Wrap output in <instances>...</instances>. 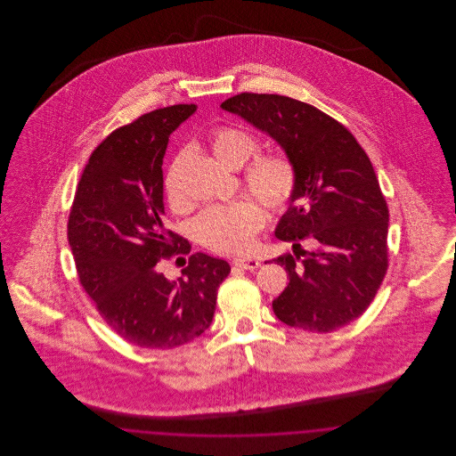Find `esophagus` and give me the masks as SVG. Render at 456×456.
Segmentation results:
<instances>
[{"label": "esophagus", "mask_w": 456, "mask_h": 456, "mask_svg": "<svg viewBox=\"0 0 456 456\" xmlns=\"http://www.w3.org/2000/svg\"><path fill=\"white\" fill-rule=\"evenodd\" d=\"M232 265L238 266V268H242V270H256L261 263L256 258H236L232 261Z\"/></svg>", "instance_id": "esophagus-1"}]
</instances>
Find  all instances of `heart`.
<instances>
[{
	"label": "heart",
	"instance_id": "1",
	"mask_svg": "<svg viewBox=\"0 0 456 456\" xmlns=\"http://www.w3.org/2000/svg\"><path fill=\"white\" fill-rule=\"evenodd\" d=\"M210 149L224 167L239 169L256 155L260 143L248 131L222 126L212 131ZM244 184L270 212L281 214L289 208L297 191V171L287 155L265 153L248 166ZM164 191L174 210H183L186 207L174 169L164 181ZM263 225L265 216L260 205L253 200H238L229 205H217L203 210L193 222V234L205 248L234 255L246 253L255 246V239Z\"/></svg>",
	"mask_w": 456,
	"mask_h": 456
}]
</instances>
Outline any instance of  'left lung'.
I'll return each instance as SVG.
<instances>
[{"mask_svg":"<svg viewBox=\"0 0 456 456\" xmlns=\"http://www.w3.org/2000/svg\"><path fill=\"white\" fill-rule=\"evenodd\" d=\"M220 108L270 134L297 171V191L275 229L294 242V255L275 258L289 285L273 313L285 325L318 333L357 320L388 268L390 216L368 153L337 119L285 95L242 92ZM303 238L313 252L300 248Z\"/></svg>","mask_w":456,"mask_h":456,"instance_id":"1","label":"left lung"}]
</instances>
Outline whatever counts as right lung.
I'll return each instance as SVG.
<instances>
[{
	"label": "right lung",
	"instance_id": "add662e5",
	"mask_svg": "<svg viewBox=\"0 0 456 456\" xmlns=\"http://www.w3.org/2000/svg\"><path fill=\"white\" fill-rule=\"evenodd\" d=\"M195 110L155 109L112 131L90 155L68 218L82 287L110 330L138 347L193 342L212 323L218 287L231 273L227 261L205 253L191 255L175 281L157 265L190 253V242L162 222V159L171 133Z\"/></svg>",
	"mask_w": 456,
	"mask_h": 456
}]
</instances>
